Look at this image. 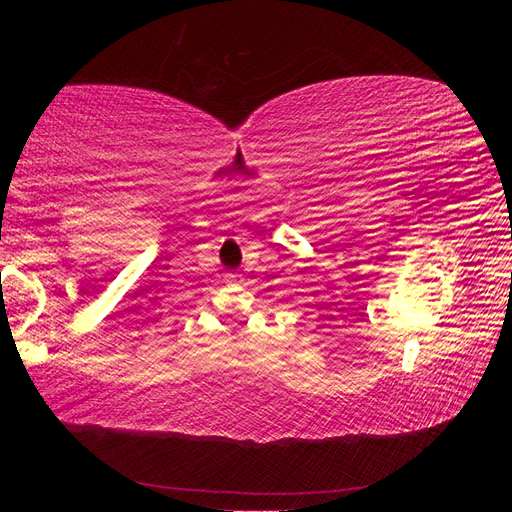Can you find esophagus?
<instances>
[{"label": "esophagus", "instance_id": "34e87169", "mask_svg": "<svg viewBox=\"0 0 512 512\" xmlns=\"http://www.w3.org/2000/svg\"><path fill=\"white\" fill-rule=\"evenodd\" d=\"M230 277H235V275H230Z\"/></svg>", "mask_w": 512, "mask_h": 512}]
</instances>
